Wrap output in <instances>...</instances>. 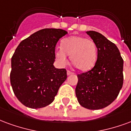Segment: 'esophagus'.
<instances>
[{
	"label": "esophagus",
	"instance_id": "obj_1",
	"mask_svg": "<svg viewBox=\"0 0 131 131\" xmlns=\"http://www.w3.org/2000/svg\"><path fill=\"white\" fill-rule=\"evenodd\" d=\"M67 75H72V74H73V72H71V71H67Z\"/></svg>",
	"mask_w": 131,
	"mask_h": 131
}]
</instances>
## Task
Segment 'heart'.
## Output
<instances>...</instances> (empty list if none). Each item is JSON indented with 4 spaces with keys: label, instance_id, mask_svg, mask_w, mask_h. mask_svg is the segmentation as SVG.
<instances>
[{
    "label": "heart",
    "instance_id": "heart-1",
    "mask_svg": "<svg viewBox=\"0 0 131 131\" xmlns=\"http://www.w3.org/2000/svg\"><path fill=\"white\" fill-rule=\"evenodd\" d=\"M67 56L78 70L86 71L94 66L97 51L94 41L81 36H72L64 39L62 48H57L55 57L61 65L67 62Z\"/></svg>",
    "mask_w": 131,
    "mask_h": 131
}]
</instances>
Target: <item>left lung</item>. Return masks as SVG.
<instances>
[{
	"mask_svg": "<svg viewBox=\"0 0 131 131\" xmlns=\"http://www.w3.org/2000/svg\"><path fill=\"white\" fill-rule=\"evenodd\" d=\"M97 48L95 65L78 75L75 95L78 103L90 110L107 107L116 99L123 86L124 60L115 43L95 31H87Z\"/></svg>",
	"mask_w": 131,
	"mask_h": 131,
	"instance_id": "obj_1",
	"label": "left lung"
}]
</instances>
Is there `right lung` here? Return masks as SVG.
I'll list each match as a JSON object with an SVG mask.
<instances>
[{
    "label": "right lung",
    "instance_id": "1",
    "mask_svg": "<svg viewBox=\"0 0 131 131\" xmlns=\"http://www.w3.org/2000/svg\"><path fill=\"white\" fill-rule=\"evenodd\" d=\"M67 32L45 28L19 43L12 58L10 83L16 98L30 108L46 107L53 102L66 80L65 69L56 68V43Z\"/></svg>",
    "mask_w": 131,
    "mask_h": 131
}]
</instances>
